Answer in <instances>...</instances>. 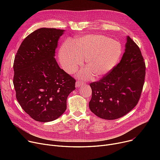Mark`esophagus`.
Masks as SVG:
<instances>
[{
	"mask_svg": "<svg viewBox=\"0 0 160 160\" xmlns=\"http://www.w3.org/2000/svg\"><path fill=\"white\" fill-rule=\"evenodd\" d=\"M82 84H83V82H82L80 80H78L77 82H76V83H75V87L77 88H80Z\"/></svg>",
	"mask_w": 160,
	"mask_h": 160,
	"instance_id": "esophagus-1",
	"label": "esophagus"
}]
</instances>
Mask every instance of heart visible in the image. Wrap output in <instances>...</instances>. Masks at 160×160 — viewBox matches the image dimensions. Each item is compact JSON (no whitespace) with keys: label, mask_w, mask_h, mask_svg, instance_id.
<instances>
[{"label":"heart","mask_w":160,"mask_h":160,"mask_svg":"<svg viewBox=\"0 0 160 160\" xmlns=\"http://www.w3.org/2000/svg\"><path fill=\"white\" fill-rule=\"evenodd\" d=\"M122 54V46L119 41L101 34H89L77 38L72 46L64 43L59 52L60 63L65 71L74 72L85 59L87 68L80 75L84 79L92 74L101 78L110 72L118 63Z\"/></svg>","instance_id":"1"}]
</instances>
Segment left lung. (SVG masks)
Listing matches in <instances>:
<instances>
[{
    "mask_svg": "<svg viewBox=\"0 0 160 160\" xmlns=\"http://www.w3.org/2000/svg\"><path fill=\"white\" fill-rule=\"evenodd\" d=\"M145 64L139 47L127 36L119 63L100 80L90 83V110L100 118L114 120L127 114L141 96L145 77Z\"/></svg>",
    "mask_w": 160,
    "mask_h": 160,
    "instance_id": "1",
    "label": "left lung"
}]
</instances>
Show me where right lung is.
<instances>
[{
  "label": "right lung",
  "instance_id": "1",
  "mask_svg": "<svg viewBox=\"0 0 160 160\" xmlns=\"http://www.w3.org/2000/svg\"><path fill=\"white\" fill-rule=\"evenodd\" d=\"M64 30L41 28L25 38L13 63L16 98L24 111L36 121L59 118L67 98L75 89V80L59 67L55 56Z\"/></svg>",
  "mask_w": 160,
  "mask_h": 160
}]
</instances>
